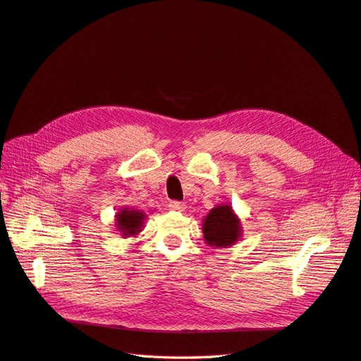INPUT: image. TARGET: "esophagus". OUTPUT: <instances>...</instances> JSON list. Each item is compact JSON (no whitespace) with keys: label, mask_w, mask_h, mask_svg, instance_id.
I'll return each mask as SVG.
<instances>
[{"label":"esophagus","mask_w":361,"mask_h":361,"mask_svg":"<svg viewBox=\"0 0 361 361\" xmlns=\"http://www.w3.org/2000/svg\"><path fill=\"white\" fill-rule=\"evenodd\" d=\"M169 209L170 211H176V212H183L185 209H187V204L185 203H182V202H170L169 203Z\"/></svg>","instance_id":"esophagus-1"}]
</instances>
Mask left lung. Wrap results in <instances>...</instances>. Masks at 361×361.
<instances>
[{
    "label": "left lung",
    "instance_id": "left-lung-1",
    "mask_svg": "<svg viewBox=\"0 0 361 361\" xmlns=\"http://www.w3.org/2000/svg\"><path fill=\"white\" fill-rule=\"evenodd\" d=\"M202 231L207 245L226 248L241 238V221L235 215L232 206L220 204L204 216Z\"/></svg>",
    "mask_w": 361,
    "mask_h": 361
}]
</instances>
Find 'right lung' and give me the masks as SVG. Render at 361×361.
Masks as SVG:
<instances>
[{
	"instance_id": "obj_1",
	"label": "right lung",
	"mask_w": 361,
	"mask_h": 361,
	"mask_svg": "<svg viewBox=\"0 0 361 361\" xmlns=\"http://www.w3.org/2000/svg\"><path fill=\"white\" fill-rule=\"evenodd\" d=\"M146 220V215L138 209H129L125 207L116 215V227L117 231L122 233L123 238L135 236L141 232Z\"/></svg>"
}]
</instances>
